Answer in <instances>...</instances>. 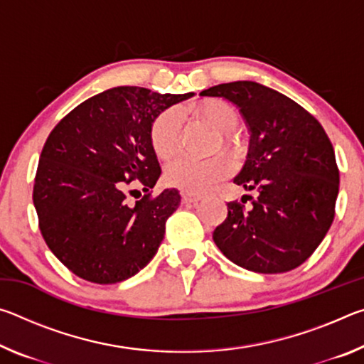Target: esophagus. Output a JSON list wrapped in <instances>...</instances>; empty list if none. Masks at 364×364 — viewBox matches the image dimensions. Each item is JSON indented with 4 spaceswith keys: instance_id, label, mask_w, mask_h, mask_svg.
Returning a JSON list of instances; mask_svg holds the SVG:
<instances>
[{
    "instance_id": "1",
    "label": "esophagus",
    "mask_w": 364,
    "mask_h": 364,
    "mask_svg": "<svg viewBox=\"0 0 364 364\" xmlns=\"http://www.w3.org/2000/svg\"><path fill=\"white\" fill-rule=\"evenodd\" d=\"M181 197L184 202H188V204H199V202L204 199V197L199 194H191V193H183Z\"/></svg>"
}]
</instances>
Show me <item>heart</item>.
Wrapping results in <instances>:
<instances>
[{"label":"heart","instance_id":"1","mask_svg":"<svg viewBox=\"0 0 364 364\" xmlns=\"http://www.w3.org/2000/svg\"><path fill=\"white\" fill-rule=\"evenodd\" d=\"M197 115L202 120L223 133L221 134V144H223L231 154H237L239 144L237 139L232 136L231 132L237 125V114L230 104L223 101L212 100L200 104L196 109ZM180 130L181 117L176 109H168L160 114L151 127V146L156 156L167 162L180 149ZM232 173V162L228 156H215L207 160H193V159H178L168 165L165 171V180L168 184L184 193L200 194L210 189L213 184L225 180Z\"/></svg>","mask_w":364,"mask_h":364}]
</instances>
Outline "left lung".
Segmentation results:
<instances>
[{
	"instance_id": "8db88e82",
	"label": "left lung",
	"mask_w": 364,
	"mask_h": 364,
	"mask_svg": "<svg viewBox=\"0 0 364 364\" xmlns=\"http://www.w3.org/2000/svg\"><path fill=\"white\" fill-rule=\"evenodd\" d=\"M200 96L225 97L239 107L250 141L234 183L257 191L252 207L228 202V217L213 231L226 258L263 274L300 267L334 220L338 168L331 141L315 117L255 82L212 86Z\"/></svg>"
}]
</instances>
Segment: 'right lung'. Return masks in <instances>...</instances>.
Wrapping results in <instances>:
<instances>
[{
	"label": "right lung",
	"mask_w": 364,
	"mask_h": 364,
	"mask_svg": "<svg viewBox=\"0 0 364 364\" xmlns=\"http://www.w3.org/2000/svg\"><path fill=\"white\" fill-rule=\"evenodd\" d=\"M194 93L160 95L117 86L80 104L49 133L33 184V205L48 247L73 274L96 284L132 278L156 255L176 189L127 200L132 181L159 180L152 122ZM133 191H130V194Z\"/></svg>",
	"instance_id": "add662e5"
}]
</instances>
